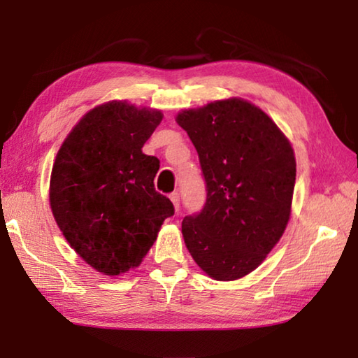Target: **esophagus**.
Returning a JSON list of instances; mask_svg holds the SVG:
<instances>
[{
	"label": "esophagus",
	"instance_id": "obj_1",
	"mask_svg": "<svg viewBox=\"0 0 358 358\" xmlns=\"http://www.w3.org/2000/svg\"><path fill=\"white\" fill-rule=\"evenodd\" d=\"M169 197H171V201H172V203H173L175 210L178 211V208H180V194H178L177 191H175V192H172Z\"/></svg>",
	"mask_w": 358,
	"mask_h": 358
}]
</instances>
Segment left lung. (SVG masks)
<instances>
[{"label":"left lung","instance_id":"left-lung-1","mask_svg":"<svg viewBox=\"0 0 358 358\" xmlns=\"http://www.w3.org/2000/svg\"><path fill=\"white\" fill-rule=\"evenodd\" d=\"M197 150L207 201L185 216L187 251L210 278L251 273L280 241L295 186V156L268 115L245 99L210 102L178 113Z\"/></svg>","mask_w":358,"mask_h":358}]
</instances>
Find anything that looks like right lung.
Segmentation results:
<instances>
[{
  "label": "right lung",
  "mask_w": 358,
  "mask_h": 358,
  "mask_svg": "<svg viewBox=\"0 0 358 358\" xmlns=\"http://www.w3.org/2000/svg\"><path fill=\"white\" fill-rule=\"evenodd\" d=\"M162 113L123 101L94 107L59 148L50 207L72 250L101 273L141 265L173 203L155 189L159 159L142 153Z\"/></svg>",
  "instance_id": "add662e5"
}]
</instances>
